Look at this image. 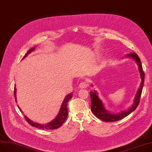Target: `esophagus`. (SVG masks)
Wrapping results in <instances>:
<instances>
[{
  "label": "esophagus",
  "mask_w": 152,
  "mask_h": 152,
  "mask_svg": "<svg viewBox=\"0 0 152 152\" xmlns=\"http://www.w3.org/2000/svg\"><path fill=\"white\" fill-rule=\"evenodd\" d=\"M79 86L81 88H86L88 86V84L86 81H83L80 83Z\"/></svg>",
  "instance_id": "obj_1"
}]
</instances>
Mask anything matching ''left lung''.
<instances>
[{"label":"left lung","instance_id":"1","mask_svg":"<svg viewBox=\"0 0 152 152\" xmlns=\"http://www.w3.org/2000/svg\"><path fill=\"white\" fill-rule=\"evenodd\" d=\"M127 56L128 57H130L133 58L134 61H136V63L138 66L139 71L140 72V76H141V79H142L141 85H140V88L138 89L135 98H134V99L133 104L131 106V108H129L128 110L121 112V113H115V114L110 113H109V111H108L104 108V106L102 102V101L99 98L96 91H90V93H90L91 99V111L95 116L103 121H108V122L116 121L124 118L125 117L130 115L132 112H133L137 108V106L140 103V96H141L142 89L143 87V84H144L145 73L143 70L141 61H140L138 56L135 53L127 54Z\"/></svg>","mask_w":152,"mask_h":152}]
</instances>
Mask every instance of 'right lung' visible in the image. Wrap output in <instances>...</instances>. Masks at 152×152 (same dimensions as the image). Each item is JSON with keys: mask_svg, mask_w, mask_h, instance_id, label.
Returning a JSON list of instances; mask_svg holds the SVG:
<instances>
[{"mask_svg": "<svg viewBox=\"0 0 152 152\" xmlns=\"http://www.w3.org/2000/svg\"><path fill=\"white\" fill-rule=\"evenodd\" d=\"M34 50V48H31V49L28 50L27 53L23 57V58L22 59V60L24 59L26 57V56H27L28 54L31 53V52H32ZM72 93H71L67 95L66 98H64L63 103H62L61 107L60 108V110H59V112L58 116H56V118L54 120H53L52 121H50L49 123H48L47 124H39V123H34L32 121H31L30 119L28 118L26 116H24L25 119L28 122V123L30 124L31 126L38 128L39 129H42V130H54V129H57L63 124L64 122L65 121V120L67 118V115H68V113H67V102H69V100L72 98ZM14 97H15V102H17L15 86L14 87ZM18 108L22 113H23V112H22V110H20L19 106H18Z\"/></svg>", "mask_w": 152, "mask_h": 152, "instance_id": "right-lung-1", "label": "right lung"}]
</instances>
